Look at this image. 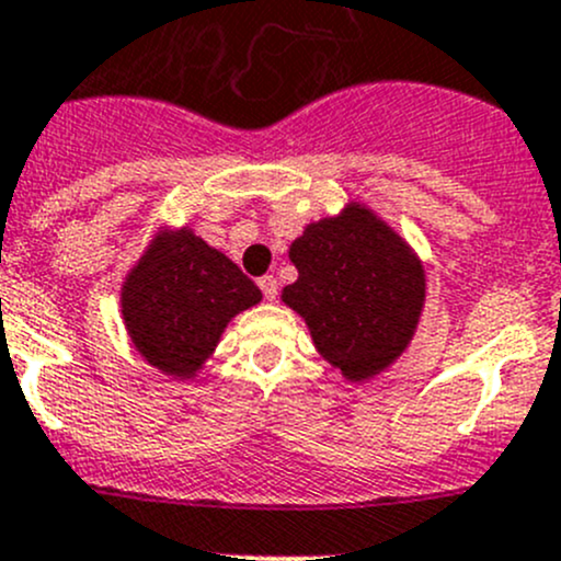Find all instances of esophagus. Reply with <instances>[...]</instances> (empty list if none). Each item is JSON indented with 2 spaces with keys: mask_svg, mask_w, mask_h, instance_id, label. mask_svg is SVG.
I'll return each mask as SVG.
<instances>
[{
  "mask_svg": "<svg viewBox=\"0 0 561 561\" xmlns=\"http://www.w3.org/2000/svg\"><path fill=\"white\" fill-rule=\"evenodd\" d=\"M257 285H260V290H263V296L268 298V301H274L276 298V293H279V285H276V279L271 274H265V276H260L257 279Z\"/></svg>",
  "mask_w": 561,
  "mask_h": 561,
  "instance_id": "obj_1",
  "label": "esophagus"
}]
</instances>
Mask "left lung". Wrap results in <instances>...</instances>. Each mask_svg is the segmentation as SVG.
Listing matches in <instances>:
<instances>
[{"label": "left lung", "mask_w": 561, "mask_h": 561, "mask_svg": "<svg viewBox=\"0 0 561 561\" xmlns=\"http://www.w3.org/2000/svg\"><path fill=\"white\" fill-rule=\"evenodd\" d=\"M298 279L282 301L307 320L322 358L350 380H366L393 364L421 314L423 268L366 208L309 225L293 241Z\"/></svg>", "instance_id": "1"}]
</instances>
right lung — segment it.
<instances>
[{
	"label": "right lung",
	"instance_id": "add662e5",
	"mask_svg": "<svg viewBox=\"0 0 561 561\" xmlns=\"http://www.w3.org/2000/svg\"><path fill=\"white\" fill-rule=\"evenodd\" d=\"M260 301L252 279L190 230L162 236L124 285L122 309L135 347L165 375L192 377L219 333Z\"/></svg>",
	"mask_w": 561,
	"mask_h": 561
}]
</instances>
